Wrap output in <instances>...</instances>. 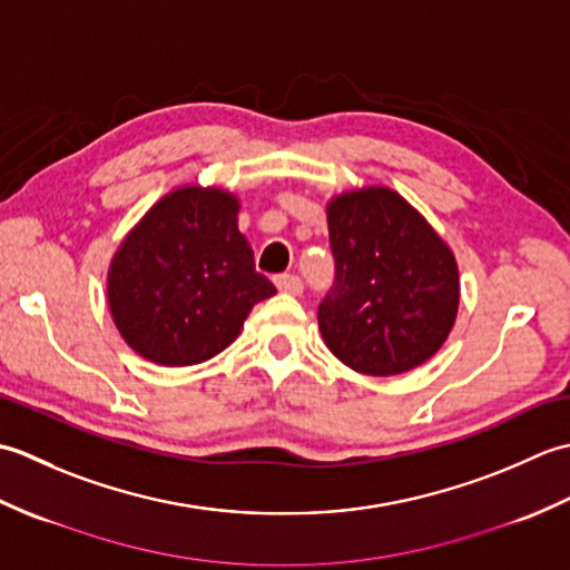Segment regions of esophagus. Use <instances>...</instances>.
<instances>
[{
  "label": "esophagus",
  "instance_id": "34e87169",
  "mask_svg": "<svg viewBox=\"0 0 570 570\" xmlns=\"http://www.w3.org/2000/svg\"><path fill=\"white\" fill-rule=\"evenodd\" d=\"M274 284L282 294H288V296H298L301 292H304V282L296 274H278L274 276Z\"/></svg>",
  "mask_w": 570,
  "mask_h": 570
}]
</instances>
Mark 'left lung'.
<instances>
[{"instance_id": "left-lung-1", "label": "left lung", "mask_w": 570, "mask_h": 570, "mask_svg": "<svg viewBox=\"0 0 570 570\" xmlns=\"http://www.w3.org/2000/svg\"><path fill=\"white\" fill-rule=\"evenodd\" d=\"M325 215L335 257V288L318 311L325 347L370 377L423 365L458 318L453 249L390 186L337 193Z\"/></svg>"}]
</instances>
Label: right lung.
<instances>
[{"label": "right lung", "mask_w": 570, "mask_h": 570, "mask_svg": "<svg viewBox=\"0 0 570 570\" xmlns=\"http://www.w3.org/2000/svg\"><path fill=\"white\" fill-rule=\"evenodd\" d=\"M220 186L168 190L119 242L107 306L122 341L161 367L198 365L237 341L249 311L276 294Z\"/></svg>", "instance_id": "add662e5"}]
</instances>
